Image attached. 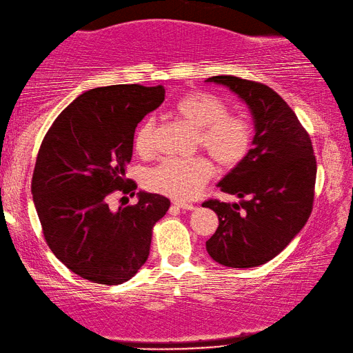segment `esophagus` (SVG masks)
<instances>
[{
  "label": "esophagus",
  "instance_id": "obj_1",
  "mask_svg": "<svg viewBox=\"0 0 353 353\" xmlns=\"http://www.w3.org/2000/svg\"><path fill=\"white\" fill-rule=\"evenodd\" d=\"M174 204H175L178 208H181V210H193V208H195V205H193V204L184 203V201H181V199L174 201Z\"/></svg>",
  "mask_w": 353,
  "mask_h": 353
}]
</instances>
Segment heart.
Segmentation results:
<instances>
[{"mask_svg": "<svg viewBox=\"0 0 353 353\" xmlns=\"http://www.w3.org/2000/svg\"><path fill=\"white\" fill-rule=\"evenodd\" d=\"M175 116L198 129L196 145L205 149L221 168L233 169L248 157L253 146L254 128L241 114H228V106L218 96L207 91H192L179 97L172 108ZM155 125L146 119L134 135V148L140 155L154 150ZM214 168L205 157L161 161L149 176L155 192L187 201L199 195L213 176Z\"/></svg>", "mask_w": 353, "mask_h": 353, "instance_id": "b5f03b06", "label": "heart"}]
</instances>
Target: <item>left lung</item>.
<instances>
[{
  "label": "left lung",
  "instance_id": "1",
  "mask_svg": "<svg viewBox=\"0 0 353 353\" xmlns=\"http://www.w3.org/2000/svg\"><path fill=\"white\" fill-rule=\"evenodd\" d=\"M245 102L254 120L253 149L218 183L239 204L208 199L219 227L205 242L214 262L253 268L274 259L305 227L317 176L311 139L285 100L270 86L236 76H213Z\"/></svg>",
  "mask_w": 353,
  "mask_h": 353
}]
</instances>
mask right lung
Returning a JSON list of instances; mask_svg holds the SVG:
<instances>
[{
  "label": "right lung",
  "mask_w": 353,
  "mask_h": 353,
  "mask_svg": "<svg viewBox=\"0 0 353 353\" xmlns=\"http://www.w3.org/2000/svg\"><path fill=\"white\" fill-rule=\"evenodd\" d=\"M164 100V88L100 86L73 100L46 134L32 193L47 245L74 274L119 285L148 261L152 228L170 207L166 196L139 192V203L111 210L114 192L134 196L126 178L137 125Z\"/></svg>",
  "instance_id": "obj_1"
}]
</instances>
